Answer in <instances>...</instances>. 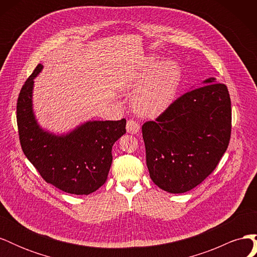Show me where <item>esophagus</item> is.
Listing matches in <instances>:
<instances>
[{
  "label": "esophagus",
  "instance_id": "34e87169",
  "mask_svg": "<svg viewBox=\"0 0 257 257\" xmlns=\"http://www.w3.org/2000/svg\"><path fill=\"white\" fill-rule=\"evenodd\" d=\"M126 131L130 134H138L139 131H141V125H139L138 122L134 120H130L126 123Z\"/></svg>",
  "mask_w": 257,
  "mask_h": 257
}]
</instances>
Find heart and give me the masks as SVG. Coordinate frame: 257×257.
Returning a JSON list of instances; mask_svg holds the SVG:
<instances>
[{
  "label": "heart",
  "instance_id": "obj_1",
  "mask_svg": "<svg viewBox=\"0 0 257 257\" xmlns=\"http://www.w3.org/2000/svg\"><path fill=\"white\" fill-rule=\"evenodd\" d=\"M181 79L182 71L177 62H162L150 56L130 75L123 88L134 93L135 112L152 118L166 111L174 103Z\"/></svg>",
  "mask_w": 257,
  "mask_h": 257
}]
</instances>
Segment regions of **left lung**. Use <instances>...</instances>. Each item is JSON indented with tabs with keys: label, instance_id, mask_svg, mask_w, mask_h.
Instances as JSON below:
<instances>
[{
	"label": "left lung",
	"instance_id": "left-lung-1",
	"mask_svg": "<svg viewBox=\"0 0 257 257\" xmlns=\"http://www.w3.org/2000/svg\"><path fill=\"white\" fill-rule=\"evenodd\" d=\"M231 128L225 84L209 77L203 87L176 99L142 127L150 178L160 189L180 194L211 174L226 151Z\"/></svg>",
	"mask_w": 257,
	"mask_h": 257
}]
</instances>
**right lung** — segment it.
<instances>
[{
	"instance_id": "right-lung-1",
	"label": "right lung",
	"mask_w": 257,
	"mask_h": 257,
	"mask_svg": "<svg viewBox=\"0 0 257 257\" xmlns=\"http://www.w3.org/2000/svg\"><path fill=\"white\" fill-rule=\"evenodd\" d=\"M43 68L36 66L18 97L21 148L46 182L69 194L89 195L106 182L112 146L125 134L126 121L89 120L61 134L42 127L33 109V89Z\"/></svg>"
}]
</instances>
